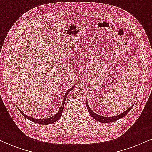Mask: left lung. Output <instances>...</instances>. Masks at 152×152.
<instances>
[{
  "label": "left lung",
  "instance_id": "left-lung-1",
  "mask_svg": "<svg viewBox=\"0 0 152 152\" xmlns=\"http://www.w3.org/2000/svg\"><path fill=\"white\" fill-rule=\"evenodd\" d=\"M133 106L134 105H132L130 108H129L126 111H124V112L121 114L117 115V116H111V117H106V116H99V115H98V114H95V113H94V111L90 109L89 106H88V102H86L87 109H88L89 114L94 118V119L96 120V121H98L99 122H102V123H109V122L115 121H116V120H118V119H120V118H123L124 116H126V115L128 114L129 112V111L132 109V108L133 107Z\"/></svg>",
  "mask_w": 152,
  "mask_h": 152
}]
</instances>
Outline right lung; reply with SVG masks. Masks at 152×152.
Listing matches in <instances>:
<instances>
[{
    "instance_id": "1",
    "label": "right lung",
    "mask_w": 152,
    "mask_h": 152,
    "mask_svg": "<svg viewBox=\"0 0 152 152\" xmlns=\"http://www.w3.org/2000/svg\"><path fill=\"white\" fill-rule=\"evenodd\" d=\"M74 88V86L71 87V88H69V90L67 91L66 92L65 94V96H64V102L62 103V106L61 107V109H59V111H58V113H57L56 114H55L54 116H51L50 118H44V119H37V118H31L30 116H28L27 115H26L25 114H23V113L21 111H20V109H18L19 111H20V112L21 113L22 115L23 116H25L26 118H28V119H29L30 121L34 122V123H37V124H44V125H48V124H52L53 123V122L58 121L59 118H61V116H62V113H63V110H64V104H65V101L66 99V97H67V95L69 93V92L71 91V90L73 89V88Z\"/></svg>"
}]
</instances>
